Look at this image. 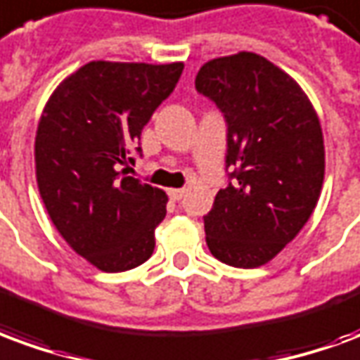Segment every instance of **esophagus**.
I'll use <instances>...</instances> for the list:
<instances>
[{
    "instance_id": "obj_1",
    "label": "esophagus",
    "mask_w": 360,
    "mask_h": 360,
    "mask_svg": "<svg viewBox=\"0 0 360 360\" xmlns=\"http://www.w3.org/2000/svg\"><path fill=\"white\" fill-rule=\"evenodd\" d=\"M167 194L172 200H181L185 196V188H167Z\"/></svg>"
}]
</instances>
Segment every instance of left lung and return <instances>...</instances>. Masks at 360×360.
Instances as JSON below:
<instances>
[{
	"label": "left lung",
	"mask_w": 360,
	"mask_h": 360,
	"mask_svg": "<svg viewBox=\"0 0 360 360\" xmlns=\"http://www.w3.org/2000/svg\"><path fill=\"white\" fill-rule=\"evenodd\" d=\"M196 89L229 124L227 167L204 217L206 244L233 267L269 263L295 238L316 207L324 181V139L300 84L262 55L240 51L207 60Z\"/></svg>",
	"instance_id": "1"
}]
</instances>
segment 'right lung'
<instances>
[{
  "mask_svg": "<svg viewBox=\"0 0 360 360\" xmlns=\"http://www.w3.org/2000/svg\"><path fill=\"white\" fill-rule=\"evenodd\" d=\"M183 66L91 60L45 103L34 143L39 194L60 236L98 271H129L153 255L167 196L126 175L129 150Z\"/></svg>",
  "mask_w": 360,
  "mask_h": 360,
  "instance_id": "1",
  "label": "right lung"
}]
</instances>
